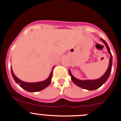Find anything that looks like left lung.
<instances>
[{
  "label": "left lung",
  "instance_id": "left-lung-1",
  "mask_svg": "<svg viewBox=\"0 0 121 121\" xmlns=\"http://www.w3.org/2000/svg\"><path fill=\"white\" fill-rule=\"evenodd\" d=\"M101 40H102V42H103L104 43V44L105 45L107 50H108V53L110 54V59H109L108 67L107 68V71H106V72L105 73V74H104L101 77H100L99 78L97 79V80H79V79L73 76V75L71 74V73L70 69H69V74L71 76V80L73 81V82H74L75 85H77V86H80V87L82 88L83 89H85V90L92 91V90H97V89L99 88L100 86H102V85L107 81V80H108V78H109V75H110L111 74V72L112 65V56L110 49H109V46H108V45L107 44V42H106L105 40H104L102 39H101Z\"/></svg>",
  "mask_w": 121,
  "mask_h": 121
}]
</instances>
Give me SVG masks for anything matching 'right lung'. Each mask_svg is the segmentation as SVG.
<instances>
[{"label": "right lung", "instance_id": "add662e5", "mask_svg": "<svg viewBox=\"0 0 121 121\" xmlns=\"http://www.w3.org/2000/svg\"><path fill=\"white\" fill-rule=\"evenodd\" d=\"M54 67H53V68H52V70L51 71V73L50 74L49 77H48V78L44 80V81L36 82H27L20 80V79L18 78L14 75V73H13V70H12V67H11V73H12V76H13V78L14 80V81H16L17 84H19L20 87L25 90L26 91H29V92H38V91L44 90V89L46 88V87H47L50 84L51 81H52V76H53V70Z\"/></svg>", "mask_w": 121, "mask_h": 121}]
</instances>
